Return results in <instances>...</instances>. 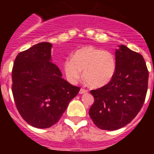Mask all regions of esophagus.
<instances>
[{
	"mask_svg": "<svg viewBox=\"0 0 154 154\" xmlns=\"http://www.w3.org/2000/svg\"><path fill=\"white\" fill-rule=\"evenodd\" d=\"M88 92V90L87 89H81L79 90V93L80 94H84V93H87Z\"/></svg>",
	"mask_w": 154,
	"mask_h": 154,
	"instance_id": "esophagus-1",
	"label": "esophagus"
}]
</instances>
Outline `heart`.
<instances>
[{
  "mask_svg": "<svg viewBox=\"0 0 154 154\" xmlns=\"http://www.w3.org/2000/svg\"><path fill=\"white\" fill-rule=\"evenodd\" d=\"M63 69L68 80L75 83L82 75L89 86L100 88L113 78L116 69V58L109 51L92 45H85L76 50L72 58H66Z\"/></svg>",
  "mask_w": 154,
  "mask_h": 154,
  "instance_id": "b5f03b06",
  "label": "heart"
}]
</instances>
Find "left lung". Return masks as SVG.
<instances>
[{
  "mask_svg": "<svg viewBox=\"0 0 154 154\" xmlns=\"http://www.w3.org/2000/svg\"><path fill=\"white\" fill-rule=\"evenodd\" d=\"M118 47L112 79L90 92L94 103L89 116L104 130H119L130 123L142 108L147 92L149 73L143 56L123 45Z\"/></svg>",
  "mask_w": 154,
  "mask_h": 154,
  "instance_id": "1",
  "label": "left lung"
}]
</instances>
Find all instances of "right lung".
Wrapping results in <instances>:
<instances>
[{
  "label": "right lung",
  "instance_id": "right-lung-1",
  "mask_svg": "<svg viewBox=\"0 0 154 154\" xmlns=\"http://www.w3.org/2000/svg\"><path fill=\"white\" fill-rule=\"evenodd\" d=\"M51 47L41 42L19 53L12 69L16 107L28 124L39 129L55 125L80 90L64 79L51 62Z\"/></svg>",
  "mask_w": 154,
  "mask_h": 154
}]
</instances>
